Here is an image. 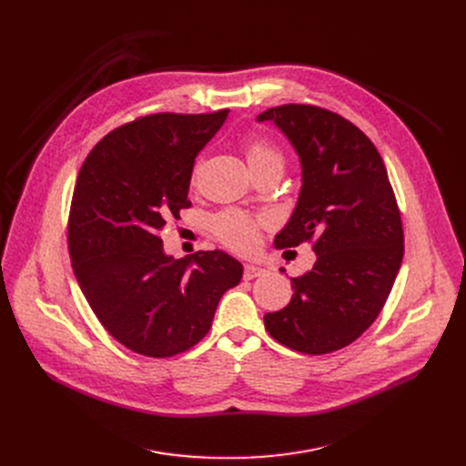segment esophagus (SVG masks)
<instances>
[{"instance_id": "obj_1", "label": "esophagus", "mask_w": 466, "mask_h": 466, "mask_svg": "<svg viewBox=\"0 0 466 466\" xmlns=\"http://www.w3.org/2000/svg\"><path fill=\"white\" fill-rule=\"evenodd\" d=\"M266 274V268L257 266V264H246L243 266V279H255Z\"/></svg>"}]
</instances>
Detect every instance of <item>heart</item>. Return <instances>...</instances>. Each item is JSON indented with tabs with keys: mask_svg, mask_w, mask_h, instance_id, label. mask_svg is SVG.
<instances>
[{
	"mask_svg": "<svg viewBox=\"0 0 466 466\" xmlns=\"http://www.w3.org/2000/svg\"><path fill=\"white\" fill-rule=\"evenodd\" d=\"M246 160L251 174L268 166H283L281 153L260 137H253L246 143ZM213 232L230 249L248 253L257 246L258 220L241 211L227 209L213 218Z\"/></svg>",
	"mask_w": 466,
	"mask_h": 466,
	"instance_id": "1",
	"label": "heart"
}]
</instances>
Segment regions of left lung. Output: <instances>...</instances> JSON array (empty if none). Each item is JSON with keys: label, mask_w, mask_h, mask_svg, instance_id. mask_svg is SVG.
<instances>
[{"label": "left lung", "mask_w": 466, "mask_h": 466, "mask_svg": "<svg viewBox=\"0 0 466 466\" xmlns=\"http://www.w3.org/2000/svg\"><path fill=\"white\" fill-rule=\"evenodd\" d=\"M257 120L274 122L302 167L297 208L274 246L313 241L317 255L309 272L290 279V302L264 315V327L295 351L332 353L376 321L400 270L404 232L395 192L374 143L344 116L289 104Z\"/></svg>", "instance_id": "obj_1"}]
</instances>
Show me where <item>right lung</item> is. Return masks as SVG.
<instances>
[{"label":"right lung","instance_id":"right-lung-1","mask_svg":"<svg viewBox=\"0 0 466 466\" xmlns=\"http://www.w3.org/2000/svg\"><path fill=\"white\" fill-rule=\"evenodd\" d=\"M227 115L141 116L109 132L79 171L67 225L73 274L104 329L139 355L198 344L241 279L243 266L225 251L174 258L160 239L166 220L190 208L194 158Z\"/></svg>","mask_w":466,"mask_h":466}]
</instances>
